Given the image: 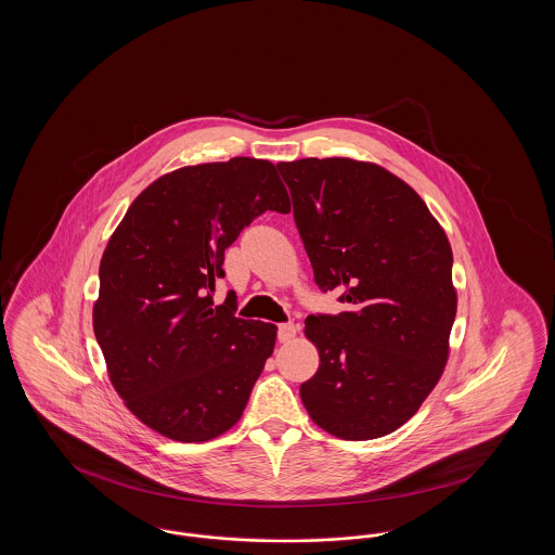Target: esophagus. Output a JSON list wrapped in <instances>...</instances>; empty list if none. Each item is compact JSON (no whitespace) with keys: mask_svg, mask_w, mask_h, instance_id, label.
<instances>
[{"mask_svg":"<svg viewBox=\"0 0 555 555\" xmlns=\"http://www.w3.org/2000/svg\"><path fill=\"white\" fill-rule=\"evenodd\" d=\"M299 326L295 322H285L279 326V341L281 344H289L291 339H295Z\"/></svg>","mask_w":555,"mask_h":555,"instance_id":"obj_1","label":"esophagus"}]
</instances>
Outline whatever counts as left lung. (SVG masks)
Returning a JSON list of instances; mask_svg holds the SVG:
<instances>
[{
    "instance_id": "obj_1",
    "label": "left lung",
    "mask_w": 555,
    "mask_h": 555,
    "mask_svg": "<svg viewBox=\"0 0 555 555\" xmlns=\"http://www.w3.org/2000/svg\"><path fill=\"white\" fill-rule=\"evenodd\" d=\"M320 291L339 314L306 318L318 372L299 387L326 433L366 441L408 423L448 364L457 295L448 235L389 170L349 158L276 164Z\"/></svg>"
}]
</instances>
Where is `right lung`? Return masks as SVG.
Listing matches in <instances>:
<instances>
[{
  "mask_svg": "<svg viewBox=\"0 0 555 555\" xmlns=\"http://www.w3.org/2000/svg\"><path fill=\"white\" fill-rule=\"evenodd\" d=\"M266 210H291L268 159L185 166L131 204L100 264L93 333L127 408L159 435L202 443L237 424L276 326L214 306L224 249Z\"/></svg>",
  "mask_w": 555,
  "mask_h": 555,
  "instance_id": "add662e5",
  "label": "right lung"
}]
</instances>
